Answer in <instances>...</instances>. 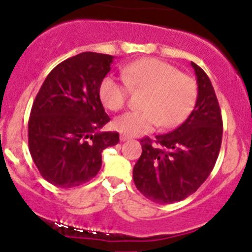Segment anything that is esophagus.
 <instances>
[{
    "mask_svg": "<svg viewBox=\"0 0 252 252\" xmlns=\"http://www.w3.org/2000/svg\"><path fill=\"white\" fill-rule=\"evenodd\" d=\"M120 140H121L122 142H124V141H128V140H130V137H128V136H126V135H121V136H120Z\"/></svg>",
    "mask_w": 252,
    "mask_h": 252,
    "instance_id": "1",
    "label": "esophagus"
}]
</instances>
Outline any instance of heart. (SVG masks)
<instances>
[{
	"label": "heart",
	"instance_id": "1",
	"mask_svg": "<svg viewBox=\"0 0 252 252\" xmlns=\"http://www.w3.org/2000/svg\"><path fill=\"white\" fill-rule=\"evenodd\" d=\"M120 81L107 75L99 86L101 102L110 111L124 109L130 89L146 90L142 111H130L116 117L114 128L127 136L148 133L158 127L168 130L186 121L195 106L198 85L190 75L157 58H145L121 69Z\"/></svg>",
	"mask_w": 252,
	"mask_h": 252
}]
</instances>
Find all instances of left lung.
Instances as JSON below:
<instances>
[{"mask_svg": "<svg viewBox=\"0 0 252 252\" xmlns=\"http://www.w3.org/2000/svg\"><path fill=\"white\" fill-rule=\"evenodd\" d=\"M198 99L183 124L166 135L141 140L142 155L133 167V182L150 200L172 204L199 188L215 166L222 138V119L210 79L191 62Z\"/></svg>", "mask_w": 252, "mask_h": 252, "instance_id": "left-lung-1", "label": "left lung"}]
</instances>
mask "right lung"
Here are the masks:
<instances>
[{
    "label": "right lung",
    "mask_w": 252,
    "mask_h": 252,
    "mask_svg": "<svg viewBox=\"0 0 252 252\" xmlns=\"http://www.w3.org/2000/svg\"><path fill=\"white\" fill-rule=\"evenodd\" d=\"M114 57L84 52L53 69L35 96L28 120V146L40 176L61 188L94 178L101 152L119 143L117 132H101L110 121L99 86Z\"/></svg>",
    "instance_id": "add662e5"
}]
</instances>
